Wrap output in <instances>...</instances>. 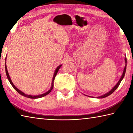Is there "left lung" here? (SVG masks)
<instances>
[{"label": "left lung", "instance_id": "left-lung-1", "mask_svg": "<svg viewBox=\"0 0 133 133\" xmlns=\"http://www.w3.org/2000/svg\"><path fill=\"white\" fill-rule=\"evenodd\" d=\"M125 63H127V61H126V58H125ZM126 64L125 65V67H124V70H123V74H122V75L121 78H120V79H119V81L118 82V83H117V84H116V85L115 86V87H114L112 88V89L110 91V92H108V93H105V94L103 95H102V96H99V97H98V98H104V97H107V96H110V95H111L112 93L114 92V91H115V90L117 89V88H118V87H119V85H120L121 82L122 81V80L123 79V78H124V74H125V72H126Z\"/></svg>", "mask_w": 133, "mask_h": 133}]
</instances>
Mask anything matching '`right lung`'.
<instances>
[{
  "label": "right lung",
  "mask_w": 133,
  "mask_h": 133,
  "mask_svg": "<svg viewBox=\"0 0 133 133\" xmlns=\"http://www.w3.org/2000/svg\"><path fill=\"white\" fill-rule=\"evenodd\" d=\"M61 66H62V65H59V66H58V67H57V68L56 69L55 71L54 74V76H53V78H52V85H51V88H50V89H49V90L48 91V92H45V93H43V94H42V95H37V96H32V95H26V94H25L24 93L22 92V91H21L20 90H19L18 89H17V88H16V87H15L14 85L13 84V83H12V81H11V78H10V76H9V72H8V71H7V67H6V66H5V70H6V73L7 77L8 79H9L10 83V84H11V85H12V87L14 88L15 90H16V91H17V92L19 93V94H20V95H21L22 96H25V97H28V98H38L43 97H44V96H46V95H48L49 93L51 92V90H52V89H53V87H54V79H55V78L56 75V74H57V72H58L59 70V69H60V68H61Z\"/></svg>",
  "instance_id": "right-lung-1"
}]
</instances>
